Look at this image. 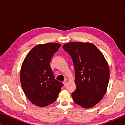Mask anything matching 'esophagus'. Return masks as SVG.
Wrapping results in <instances>:
<instances>
[{"label": "esophagus", "mask_w": 125, "mask_h": 125, "mask_svg": "<svg viewBox=\"0 0 125 125\" xmlns=\"http://www.w3.org/2000/svg\"><path fill=\"white\" fill-rule=\"evenodd\" d=\"M66 83H67V80H66V79H65L64 81H63V84H64V86H65Z\"/></svg>", "instance_id": "esophagus-1"}]
</instances>
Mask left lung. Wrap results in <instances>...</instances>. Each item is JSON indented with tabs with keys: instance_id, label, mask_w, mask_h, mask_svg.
I'll list each match as a JSON object with an SVG mask.
<instances>
[{
	"instance_id": "8db88e82",
	"label": "left lung",
	"mask_w": 125,
	"mask_h": 125,
	"mask_svg": "<svg viewBox=\"0 0 125 125\" xmlns=\"http://www.w3.org/2000/svg\"><path fill=\"white\" fill-rule=\"evenodd\" d=\"M62 48L71 56L75 69L76 89L72 93L73 101L84 108L93 107L107 90L110 73L106 60L92 43L71 42Z\"/></svg>"
}]
</instances>
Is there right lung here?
Listing matches in <instances>:
<instances>
[{"instance_id":"1","label":"right lung","mask_w":125,"mask_h":125,"mask_svg":"<svg viewBox=\"0 0 125 125\" xmlns=\"http://www.w3.org/2000/svg\"><path fill=\"white\" fill-rule=\"evenodd\" d=\"M61 44L47 43L33 47L24 59L20 70L22 88L34 105L45 107L57 98L63 83L54 78L49 65Z\"/></svg>"}]
</instances>
